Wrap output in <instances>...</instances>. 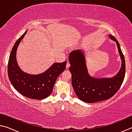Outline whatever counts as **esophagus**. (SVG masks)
<instances>
[{"label": "esophagus", "instance_id": "esophagus-1", "mask_svg": "<svg viewBox=\"0 0 132 132\" xmlns=\"http://www.w3.org/2000/svg\"><path fill=\"white\" fill-rule=\"evenodd\" d=\"M70 63H69V62H68V63H67V64H66V68H69V67H70Z\"/></svg>", "mask_w": 132, "mask_h": 132}]
</instances>
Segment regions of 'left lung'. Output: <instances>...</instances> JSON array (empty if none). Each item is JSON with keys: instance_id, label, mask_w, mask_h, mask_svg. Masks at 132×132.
<instances>
[{"instance_id": "left-lung-1", "label": "left lung", "mask_w": 132, "mask_h": 132, "mask_svg": "<svg viewBox=\"0 0 132 132\" xmlns=\"http://www.w3.org/2000/svg\"><path fill=\"white\" fill-rule=\"evenodd\" d=\"M109 37L117 44L122 61L121 68L114 77L91 76L88 72L84 52L81 50L73 51L69 55L71 84L77 97L82 101L93 103L108 100L117 93L123 81L126 70L124 56L117 39L112 35Z\"/></svg>"}]
</instances>
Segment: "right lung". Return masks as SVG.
Returning a JSON list of instances; mask_svg holds the SVG:
<instances>
[{"instance_id":"1","label":"right lung","mask_w":132,"mask_h":132,"mask_svg":"<svg viewBox=\"0 0 132 132\" xmlns=\"http://www.w3.org/2000/svg\"><path fill=\"white\" fill-rule=\"evenodd\" d=\"M27 32L26 31L18 39L11 51L8 63V76L14 88L25 97L34 100H43L50 96L57 77L66 68L67 62L55 63L48 70L39 75L24 72L16 60L17 48Z\"/></svg>"}]
</instances>
